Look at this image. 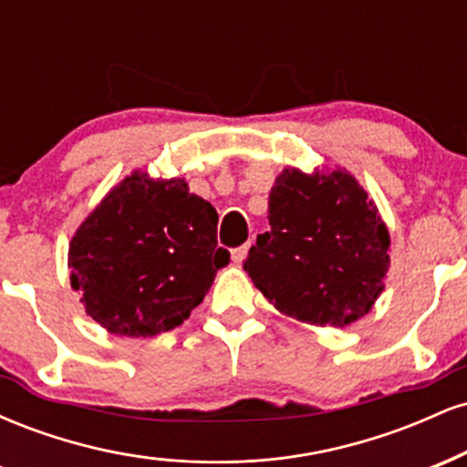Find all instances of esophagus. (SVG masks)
Segmentation results:
<instances>
[{
    "label": "esophagus",
    "mask_w": 467,
    "mask_h": 467,
    "mask_svg": "<svg viewBox=\"0 0 467 467\" xmlns=\"http://www.w3.org/2000/svg\"><path fill=\"white\" fill-rule=\"evenodd\" d=\"M248 248H250V244L239 245V248L233 250V261H234V264H244L245 254H248Z\"/></svg>",
    "instance_id": "34e87169"
}]
</instances>
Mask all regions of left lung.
I'll use <instances>...</instances> for the list:
<instances>
[{"label": "left lung", "instance_id": "obj_1", "mask_svg": "<svg viewBox=\"0 0 467 467\" xmlns=\"http://www.w3.org/2000/svg\"><path fill=\"white\" fill-rule=\"evenodd\" d=\"M270 230L245 259L256 287L301 323L347 327L384 289L390 237L367 191L347 171L285 169L267 202Z\"/></svg>", "mask_w": 467, "mask_h": 467}]
</instances>
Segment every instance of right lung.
I'll list each match as a JSON object with an SVG mask.
<instances>
[{
    "label": "right lung",
    "instance_id": "right-lung-1",
    "mask_svg": "<svg viewBox=\"0 0 467 467\" xmlns=\"http://www.w3.org/2000/svg\"><path fill=\"white\" fill-rule=\"evenodd\" d=\"M217 211L184 180L133 173L105 195L69 241V283L109 334L151 337L189 318L230 252Z\"/></svg>",
    "mask_w": 467,
    "mask_h": 467
}]
</instances>
